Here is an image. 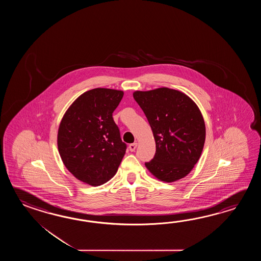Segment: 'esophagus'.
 <instances>
[{"mask_svg":"<svg viewBox=\"0 0 261 261\" xmlns=\"http://www.w3.org/2000/svg\"><path fill=\"white\" fill-rule=\"evenodd\" d=\"M136 147H137V143H133V144H130L128 145V148H129V150H130L132 152L135 151Z\"/></svg>","mask_w":261,"mask_h":261,"instance_id":"1","label":"esophagus"}]
</instances>
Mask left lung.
Wrapping results in <instances>:
<instances>
[{
	"label": "left lung",
	"mask_w": 261,
	"mask_h": 261,
	"mask_svg": "<svg viewBox=\"0 0 261 261\" xmlns=\"http://www.w3.org/2000/svg\"><path fill=\"white\" fill-rule=\"evenodd\" d=\"M133 98L144 111L155 141V155L144 163L146 168L167 183L188 175L205 142V124L198 106L189 96L168 88L135 91Z\"/></svg>",
	"instance_id": "8db88e82"
}]
</instances>
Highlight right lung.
Returning a JSON list of instances; mask_svg holds the SVG:
<instances>
[{
  "mask_svg": "<svg viewBox=\"0 0 261 261\" xmlns=\"http://www.w3.org/2000/svg\"><path fill=\"white\" fill-rule=\"evenodd\" d=\"M123 91L94 89L79 96L62 117L58 133L61 160L74 177L100 186L117 172L127 144L114 121L113 113Z\"/></svg>",
  "mask_w": 261,
  "mask_h": 261,
  "instance_id": "1",
  "label": "right lung"
}]
</instances>
